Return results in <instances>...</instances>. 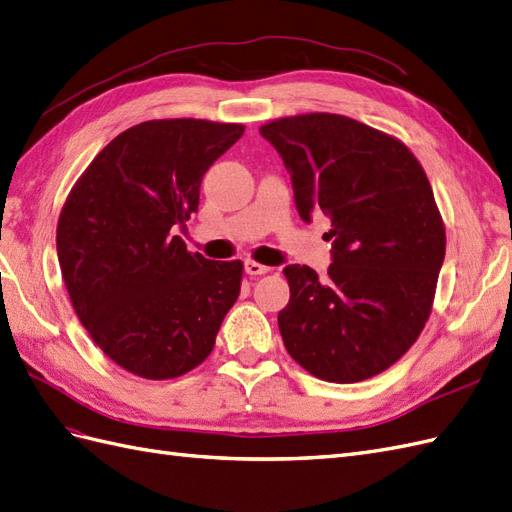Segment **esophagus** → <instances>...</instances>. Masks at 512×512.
Instances as JSON below:
<instances>
[{"label":"esophagus","mask_w":512,"mask_h":512,"mask_svg":"<svg viewBox=\"0 0 512 512\" xmlns=\"http://www.w3.org/2000/svg\"><path fill=\"white\" fill-rule=\"evenodd\" d=\"M244 272L251 274V277H259V274L270 272V268L257 264V261H246V264H244Z\"/></svg>","instance_id":"esophagus-1"}]
</instances>
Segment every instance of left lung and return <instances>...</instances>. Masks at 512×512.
<instances>
[{"label":"left lung","mask_w":512,"mask_h":512,"mask_svg":"<svg viewBox=\"0 0 512 512\" xmlns=\"http://www.w3.org/2000/svg\"><path fill=\"white\" fill-rule=\"evenodd\" d=\"M292 177L300 218H331L333 264L318 279L285 266L290 303L279 311L296 363L329 383L385 372L422 333L445 257L435 194L396 138L342 114H303L261 125Z\"/></svg>","instance_id":"1"}]
</instances>
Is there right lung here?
<instances>
[{"label":"right lung","mask_w":512,"mask_h":512,"mask_svg":"<svg viewBox=\"0 0 512 512\" xmlns=\"http://www.w3.org/2000/svg\"><path fill=\"white\" fill-rule=\"evenodd\" d=\"M244 125L201 119L125 129L75 183L56 246L73 309L123 370L166 381L194 370L240 296L242 261L188 253L173 227L199 209L203 175Z\"/></svg>","instance_id":"obj_1"}]
</instances>
